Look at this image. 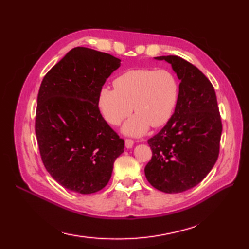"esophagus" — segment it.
<instances>
[{"mask_svg": "<svg viewBox=\"0 0 249 249\" xmlns=\"http://www.w3.org/2000/svg\"><path fill=\"white\" fill-rule=\"evenodd\" d=\"M133 144H134V142L132 141V139H125V147L130 149L133 147Z\"/></svg>", "mask_w": 249, "mask_h": 249, "instance_id": "34e87169", "label": "esophagus"}]
</instances>
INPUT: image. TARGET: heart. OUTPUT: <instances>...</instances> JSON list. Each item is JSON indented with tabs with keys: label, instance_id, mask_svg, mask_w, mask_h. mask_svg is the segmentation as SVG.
<instances>
[{
	"label": "heart",
	"instance_id": "1",
	"mask_svg": "<svg viewBox=\"0 0 249 249\" xmlns=\"http://www.w3.org/2000/svg\"><path fill=\"white\" fill-rule=\"evenodd\" d=\"M115 89L102 88L98 107L107 121L119 124L133 111L123 131L139 136L151 126L160 128L172 117L177 107L179 84L167 70L134 69L123 72L114 80Z\"/></svg>",
	"mask_w": 249,
	"mask_h": 249
}]
</instances>
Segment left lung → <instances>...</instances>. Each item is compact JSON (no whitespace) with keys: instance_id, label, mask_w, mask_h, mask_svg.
<instances>
[{"instance_id":"obj_1","label":"left lung","mask_w":249,"mask_h":249,"mask_svg":"<svg viewBox=\"0 0 249 249\" xmlns=\"http://www.w3.org/2000/svg\"><path fill=\"white\" fill-rule=\"evenodd\" d=\"M177 72L179 95L167 124L150 138L152 159L144 168L157 190L178 193L206 178L219 157L222 121L213 86L196 66L178 56L155 57Z\"/></svg>"}]
</instances>
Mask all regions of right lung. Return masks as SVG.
Wrapping results in <instances>:
<instances>
[{
	"instance_id": "obj_1",
	"label": "right lung",
	"mask_w": 249,
	"mask_h": 249,
	"mask_svg": "<svg viewBox=\"0 0 249 249\" xmlns=\"http://www.w3.org/2000/svg\"><path fill=\"white\" fill-rule=\"evenodd\" d=\"M120 59L75 47L44 76L40 86L36 135L42 161L58 184L90 195L105 188L124 141L107 124L98 95Z\"/></svg>"
}]
</instances>
